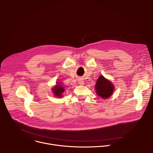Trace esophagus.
I'll return each mask as SVG.
<instances>
[{"mask_svg":"<svg viewBox=\"0 0 153 153\" xmlns=\"http://www.w3.org/2000/svg\"><path fill=\"white\" fill-rule=\"evenodd\" d=\"M78 83H79V84H80V85H83L84 84L83 80L82 79H80L78 80Z\"/></svg>","mask_w":153,"mask_h":153,"instance_id":"esophagus-1","label":"esophagus"}]
</instances>
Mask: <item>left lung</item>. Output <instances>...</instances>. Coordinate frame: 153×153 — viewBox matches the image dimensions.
Instances as JSON below:
<instances>
[{
    "label": "left lung",
    "instance_id": "left-lung-1",
    "mask_svg": "<svg viewBox=\"0 0 153 153\" xmlns=\"http://www.w3.org/2000/svg\"><path fill=\"white\" fill-rule=\"evenodd\" d=\"M95 88L97 94L103 99L110 97L112 95L114 89L113 84L103 76H100L97 79Z\"/></svg>",
    "mask_w": 153,
    "mask_h": 153
}]
</instances>
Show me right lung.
Wrapping results in <instances>:
<instances>
[{"instance_id":"obj_1","label":"right lung","mask_w":153,"mask_h":153,"mask_svg":"<svg viewBox=\"0 0 153 153\" xmlns=\"http://www.w3.org/2000/svg\"><path fill=\"white\" fill-rule=\"evenodd\" d=\"M64 91L65 89L63 86L60 85V83H58L57 85H56L53 88V92L54 94V96L59 97H62V93L64 92Z\"/></svg>"}]
</instances>
